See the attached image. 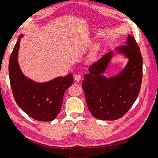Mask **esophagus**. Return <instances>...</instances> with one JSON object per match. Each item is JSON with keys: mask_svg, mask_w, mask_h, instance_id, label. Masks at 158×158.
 <instances>
[{"mask_svg": "<svg viewBox=\"0 0 158 158\" xmlns=\"http://www.w3.org/2000/svg\"><path fill=\"white\" fill-rule=\"evenodd\" d=\"M74 79L76 80L77 82H79L81 80V76L80 74L76 75V76L74 77Z\"/></svg>", "mask_w": 158, "mask_h": 158, "instance_id": "obj_1", "label": "esophagus"}]
</instances>
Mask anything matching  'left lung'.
I'll use <instances>...</instances> for the list:
<instances>
[{
  "label": "left lung",
  "instance_id": "1",
  "mask_svg": "<svg viewBox=\"0 0 158 158\" xmlns=\"http://www.w3.org/2000/svg\"><path fill=\"white\" fill-rule=\"evenodd\" d=\"M117 52L129 59L118 75L109 78L102 75L113 55L109 52L89 66V73L82 81L89 111L102 120L122 118L135 103L142 85L143 57L135 38L129 35L126 45L118 47Z\"/></svg>",
  "mask_w": 158,
  "mask_h": 158
}]
</instances>
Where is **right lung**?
<instances>
[{"mask_svg": "<svg viewBox=\"0 0 158 158\" xmlns=\"http://www.w3.org/2000/svg\"><path fill=\"white\" fill-rule=\"evenodd\" d=\"M19 36L9 61V76L13 95L17 105L29 117L38 121L50 122L60 113L65 90L73 83L72 73L46 82H36L22 72L18 63Z\"/></svg>", "mask_w": 158, "mask_h": 158, "instance_id": "add662e5", "label": "right lung"}]
</instances>
